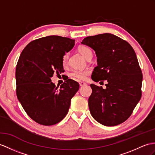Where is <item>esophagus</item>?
<instances>
[{"mask_svg":"<svg viewBox=\"0 0 155 155\" xmlns=\"http://www.w3.org/2000/svg\"><path fill=\"white\" fill-rule=\"evenodd\" d=\"M86 85H87V84H86L85 82H84V81H80V85L81 87H84V86H85Z\"/></svg>","mask_w":155,"mask_h":155,"instance_id":"34e87169","label":"esophagus"}]
</instances>
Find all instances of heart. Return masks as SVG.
Masks as SVG:
<instances>
[{
  "label": "heart",
  "mask_w": 155,
  "mask_h": 155,
  "mask_svg": "<svg viewBox=\"0 0 155 155\" xmlns=\"http://www.w3.org/2000/svg\"><path fill=\"white\" fill-rule=\"evenodd\" d=\"M78 51L84 56V57L87 59L89 56H92V51L86 46H81L78 48ZM69 58V53L68 52H65L62 56V64L64 66L68 64ZM90 74V70L88 69L84 70H74L70 73V76L75 80H85L87 78L88 75Z\"/></svg>",
  "instance_id": "heart-1"
}]
</instances>
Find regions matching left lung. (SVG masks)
<instances>
[{
  "instance_id": "1",
  "label": "left lung",
  "mask_w": 155,
  "mask_h": 155,
  "mask_svg": "<svg viewBox=\"0 0 155 155\" xmlns=\"http://www.w3.org/2000/svg\"><path fill=\"white\" fill-rule=\"evenodd\" d=\"M83 44L95 51L98 65L91 78L107 88L91 84L89 108L98 122L114 126L130 118L141 97L143 74L136 54L126 41L110 33L87 37Z\"/></svg>"
}]
</instances>
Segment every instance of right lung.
<instances>
[{"instance_id": "add662e5", "label": "right lung", "mask_w": 155, "mask_h": 155, "mask_svg": "<svg viewBox=\"0 0 155 155\" xmlns=\"http://www.w3.org/2000/svg\"><path fill=\"white\" fill-rule=\"evenodd\" d=\"M75 40L57 35L32 41L21 52L16 69V95L27 114L43 126H52L68 114L71 99L80 85L71 79L60 87L51 82L54 74L64 72L62 56Z\"/></svg>"}]
</instances>
